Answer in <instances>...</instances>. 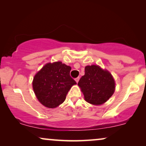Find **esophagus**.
<instances>
[{
    "label": "esophagus",
    "instance_id": "obj_1",
    "mask_svg": "<svg viewBox=\"0 0 146 146\" xmlns=\"http://www.w3.org/2000/svg\"><path fill=\"white\" fill-rule=\"evenodd\" d=\"M75 81L77 82V83H78V82H79V77H77V78H76V79H75Z\"/></svg>",
    "mask_w": 146,
    "mask_h": 146
}]
</instances>
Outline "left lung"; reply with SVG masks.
<instances>
[{
    "label": "left lung",
    "instance_id": "left-lung-1",
    "mask_svg": "<svg viewBox=\"0 0 146 146\" xmlns=\"http://www.w3.org/2000/svg\"><path fill=\"white\" fill-rule=\"evenodd\" d=\"M78 85L85 100L94 105L106 102L115 91V81L111 73L95 65L85 67V75L80 79Z\"/></svg>",
    "mask_w": 146,
    "mask_h": 146
}]
</instances>
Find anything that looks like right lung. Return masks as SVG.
I'll list each match as a JSON object with an SVG mask.
<instances>
[{"label": "right lung", "mask_w": 146, "mask_h": 146, "mask_svg": "<svg viewBox=\"0 0 146 146\" xmlns=\"http://www.w3.org/2000/svg\"><path fill=\"white\" fill-rule=\"evenodd\" d=\"M71 69L70 66L56 61L47 63L35 75L33 89L41 104L53 108L64 102L71 87L77 84L71 77Z\"/></svg>", "instance_id": "obj_1"}]
</instances>
